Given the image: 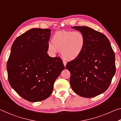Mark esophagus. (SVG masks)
Listing matches in <instances>:
<instances>
[{
    "instance_id": "1",
    "label": "esophagus",
    "mask_w": 121,
    "mask_h": 121,
    "mask_svg": "<svg viewBox=\"0 0 121 121\" xmlns=\"http://www.w3.org/2000/svg\"><path fill=\"white\" fill-rule=\"evenodd\" d=\"M63 65H64L65 67V65H66V64H67V62H65V61H63Z\"/></svg>"
}]
</instances>
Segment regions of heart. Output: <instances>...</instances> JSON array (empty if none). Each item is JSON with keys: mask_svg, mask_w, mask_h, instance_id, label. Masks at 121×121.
<instances>
[{"mask_svg": "<svg viewBox=\"0 0 121 121\" xmlns=\"http://www.w3.org/2000/svg\"><path fill=\"white\" fill-rule=\"evenodd\" d=\"M52 43L48 44V50L54 56L58 51L65 60L72 61L77 59L84 50L86 39L80 31L61 30L56 32L51 39Z\"/></svg>", "mask_w": 121, "mask_h": 121, "instance_id": "1", "label": "heart"}]
</instances>
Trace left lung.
I'll list each match as a JSON object with an SVG mask.
<instances>
[{
	"label": "left lung",
	"instance_id": "obj_1",
	"mask_svg": "<svg viewBox=\"0 0 121 121\" xmlns=\"http://www.w3.org/2000/svg\"><path fill=\"white\" fill-rule=\"evenodd\" d=\"M71 28L81 32L86 42L81 56L67 63L70 86L79 96L95 97L107 90L115 73L114 52L105 35L86 26Z\"/></svg>",
	"mask_w": 121,
	"mask_h": 121
}]
</instances>
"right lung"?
Wrapping results in <instances>:
<instances>
[{"instance_id":"right-lung-1","label":"right lung","mask_w":121,"mask_h":121,"mask_svg":"<svg viewBox=\"0 0 121 121\" xmlns=\"http://www.w3.org/2000/svg\"><path fill=\"white\" fill-rule=\"evenodd\" d=\"M49 29L34 28L18 37L12 45L7 63L11 87L30 102L46 99L65 66L58 57L48 53Z\"/></svg>"}]
</instances>
